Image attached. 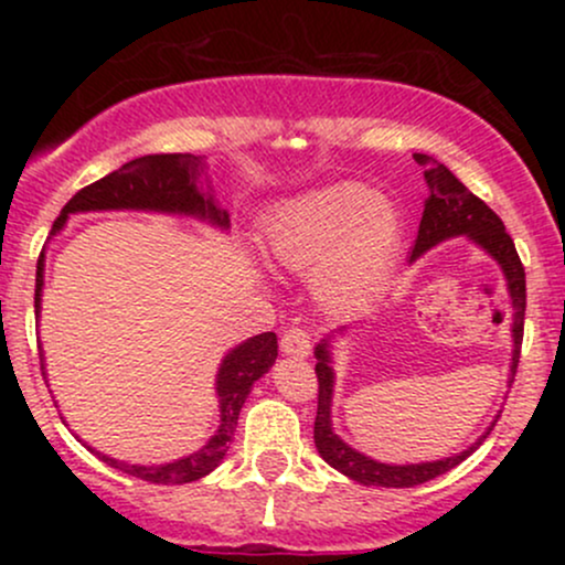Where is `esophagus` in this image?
Here are the masks:
<instances>
[{"label": "esophagus", "mask_w": 565, "mask_h": 565, "mask_svg": "<svg viewBox=\"0 0 565 565\" xmlns=\"http://www.w3.org/2000/svg\"><path fill=\"white\" fill-rule=\"evenodd\" d=\"M281 353L295 355V359H305L310 353V334L305 329L291 327L281 337Z\"/></svg>", "instance_id": "obj_1"}]
</instances>
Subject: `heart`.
I'll return each instance as SVG.
<instances>
[{"mask_svg":"<svg viewBox=\"0 0 565 565\" xmlns=\"http://www.w3.org/2000/svg\"><path fill=\"white\" fill-rule=\"evenodd\" d=\"M260 242L270 265L297 276L313 274L310 287L329 313H353L391 274L401 220L372 188L340 183L274 206Z\"/></svg>","mask_w":565,"mask_h":565,"instance_id":"b5f03b06","label":"heart"}]
</instances>
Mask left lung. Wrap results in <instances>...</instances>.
<instances>
[{"instance_id": "8db88e82", "label": "left lung", "mask_w": 565, "mask_h": 565, "mask_svg": "<svg viewBox=\"0 0 565 565\" xmlns=\"http://www.w3.org/2000/svg\"><path fill=\"white\" fill-rule=\"evenodd\" d=\"M414 159L419 164H430L425 170V183L430 196L425 199V212L419 220L417 242H414L408 263H417L427 249L438 246L440 242H449V238L468 236L478 249H483L486 255L502 268L504 281H508L510 291V305H512V359H510V374L508 382L515 380L518 359H521V342H523V316H526V270H523L521 257H518L515 244H512L510 233L504 231V223L499 220L489 206L483 204L476 193H470L468 188L454 178L451 170H446L438 161H430V157L423 153H414ZM340 332L327 334L316 345V377H319V412H316V425H313V440L316 449H319L321 459L327 465H332L337 472L348 476L350 481H359L364 486H382V489H412L433 478L444 476L451 468H457L462 459H468L478 446L483 444V438L489 436V430L483 433L476 444L468 446L465 451L454 454V457L436 459V462H417V465H387L377 462V459L366 457V454L355 451L353 446H348L345 440L334 433L332 427V398H334V366H332V340ZM499 417V414H497Z\"/></svg>"}]
</instances>
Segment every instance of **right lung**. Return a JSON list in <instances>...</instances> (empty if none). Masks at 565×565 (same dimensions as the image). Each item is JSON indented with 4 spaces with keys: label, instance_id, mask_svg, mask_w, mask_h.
Listing matches in <instances>:
<instances>
[{
    "label": "right lung",
    "instance_id": "add662e5",
    "mask_svg": "<svg viewBox=\"0 0 565 565\" xmlns=\"http://www.w3.org/2000/svg\"><path fill=\"white\" fill-rule=\"evenodd\" d=\"M114 210H135V212H161V215H185L201 223L215 225L220 231L231 228V217L223 206L212 196L210 178H206V159L193 157V153H151L121 164L119 170L100 178L97 183L82 188L74 199L57 215L53 225V236L63 231L66 220L79 212H114ZM42 287H44V249L36 263V295L34 310H42ZM278 342L274 332H263L244 340L242 345L231 348L223 355V364L217 369L215 393L220 398V427L215 436L206 440L199 451L188 457L172 459L164 465H129L121 459L108 457V454L95 451V457L111 468L127 472V476L140 478L151 483H191L199 478L210 476L225 459L231 449L233 430L238 425V412H242L246 395L252 385L268 374L276 364ZM44 361V353H42ZM44 369V364H42ZM44 374V372H42Z\"/></svg>",
    "mask_w": 565,
    "mask_h": 565
}]
</instances>
